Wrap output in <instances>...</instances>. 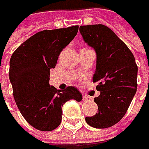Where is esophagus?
<instances>
[{
  "instance_id": "1",
  "label": "esophagus",
  "mask_w": 149,
  "mask_h": 149,
  "mask_svg": "<svg viewBox=\"0 0 149 149\" xmlns=\"http://www.w3.org/2000/svg\"><path fill=\"white\" fill-rule=\"evenodd\" d=\"M88 99H89L88 96H87V95H84V94H83V101H87Z\"/></svg>"
}]
</instances>
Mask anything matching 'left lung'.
Returning a JSON list of instances; mask_svg holds the SVG:
<instances>
[{"label":"left lung","instance_id":"8db88e82","mask_svg":"<svg viewBox=\"0 0 149 149\" xmlns=\"http://www.w3.org/2000/svg\"><path fill=\"white\" fill-rule=\"evenodd\" d=\"M84 42L97 54L93 82H97L100 95L94 102L98 109L95 116L85 117L97 129L117 123L126 114L137 90L138 67L134 55L116 33L104 25L79 27Z\"/></svg>","mask_w":149,"mask_h":149}]
</instances>
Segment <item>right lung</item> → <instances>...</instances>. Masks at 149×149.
Returning <instances> with one entry per match:
<instances>
[{
    "label": "right lung",
    "instance_id": "1",
    "mask_svg": "<svg viewBox=\"0 0 149 149\" xmlns=\"http://www.w3.org/2000/svg\"><path fill=\"white\" fill-rule=\"evenodd\" d=\"M78 26L44 30L19 45L10 58L9 79L16 105L26 121L36 130L52 131L62 120L63 104L82 100L74 86L60 91L49 84L50 70L55 68L61 51L69 45Z\"/></svg>",
    "mask_w": 149,
    "mask_h": 149
}]
</instances>
